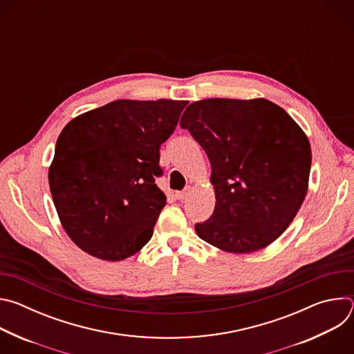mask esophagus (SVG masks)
<instances>
[{"mask_svg":"<svg viewBox=\"0 0 354 354\" xmlns=\"http://www.w3.org/2000/svg\"><path fill=\"white\" fill-rule=\"evenodd\" d=\"M190 190H192V187H190V186H186V187H185V190H182V192H176V193H175V197H176L178 200H185V198L189 196Z\"/></svg>","mask_w":354,"mask_h":354,"instance_id":"34e87169","label":"esophagus"}]
</instances>
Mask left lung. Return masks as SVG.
<instances>
[{"label": "left lung", "mask_w": 354, "mask_h": 354, "mask_svg": "<svg viewBox=\"0 0 354 354\" xmlns=\"http://www.w3.org/2000/svg\"><path fill=\"white\" fill-rule=\"evenodd\" d=\"M212 164L216 207L197 235L230 254H250L291 224L308 190L311 145L292 118L265 97H210L180 119Z\"/></svg>", "instance_id": "obj_1"}]
</instances>
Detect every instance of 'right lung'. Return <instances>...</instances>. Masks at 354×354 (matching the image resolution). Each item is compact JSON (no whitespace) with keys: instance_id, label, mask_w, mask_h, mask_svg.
<instances>
[{"instance_id":"1","label":"right lung","mask_w":354,"mask_h":354,"mask_svg":"<svg viewBox=\"0 0 354 354\" xmlns=\"http://www.w3.org/2000/svg\"><path fill=\"white\" fill-rule=\"evenodd\" d=\"M187 100L119 99L74 118L57 138L48 185L63 228L91 257L119 262L151 239L165 193L160 147Z\"/></svg>"}]
</instances>
